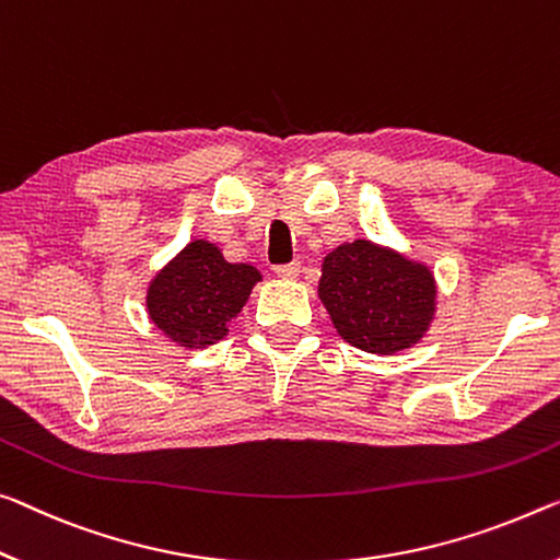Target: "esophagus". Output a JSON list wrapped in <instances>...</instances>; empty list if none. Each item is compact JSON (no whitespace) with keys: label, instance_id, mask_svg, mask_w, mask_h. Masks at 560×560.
<instances>
[{"label":"esophagus","instance_id":"34e87169","mask_svg":"<svg viewBox=\"0 0 560 560\" xmlns=\"http://www.w3.org/2000/svg\"><path fill=\"white\" fill-rule=\"evenodd\" d=\"M275 275H278V278H282V280H295L300 275V262L278 265V268H275Z\"/></svg>","mask_w":560,"mask_h":560}]
</instances>
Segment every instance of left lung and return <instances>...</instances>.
<instances>
[{
    "instance_id": "obj_1",
    "label": "left lung",
    "mask_w": 560,
    "mask_h": 560,
    "mask_svg": "<svg viewBox=\"0 0 560 560\" xmlns=\"http://www.w3.org/2000/svg\"><path fill=\"white\" fill-rule=\"evenodd\" d=\"M435 278L373 240H352L323 257L317 298L352 348L393 355L423 340L435 317Z\"/></svg>"
}]
</instances>
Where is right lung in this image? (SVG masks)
Here are the masks:
<instances>
[{
	"mask_svg": "<svg viewBox=\"0 0 560 560\" xmlns=\"http://www.w3.org/2000/svg\"><path fill=\"white\" fill-rule=\"evenodd\" d=\"M260 280L255 265L228 262L210 240H192L154 275L144 303L165 338L200 350L225 338Z\"/></svg>",
	"mask_w": 560,
	"mask_h": 560,
	"instance_id": "1",
	"label": "right lung"
}]
</instances>
